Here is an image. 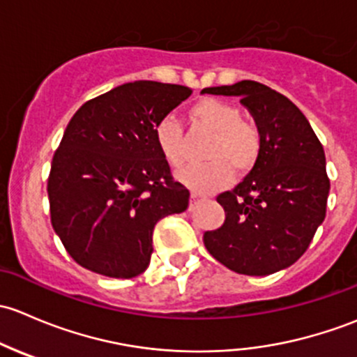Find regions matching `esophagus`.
I'll list each match as a JSON object with an SVG mask.
<instances>
[{
    "label": "esophagus",
    "instance_id": "esophagus-1",
    "mask_svg": "<svg viewBox=\"0 0 357 357\" xmlns=\"http://www.w3.org/2000/svg\"><path fill=\"white\" fill-rule=\"evenodd\" d=\"M197 201H203V197L197 196V194H192V196H190V203H197Z\"/></svg>",
    "mask_w": 357,
    "mask_h": 357
}]
</instances>
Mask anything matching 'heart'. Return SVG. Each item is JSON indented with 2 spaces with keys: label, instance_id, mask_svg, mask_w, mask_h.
<instances>
[{
  "label": "heart",
  "instance_id": "obj_1",
  "mask_svg": "<svg viewBox=\"0 0 357 357\" xmlns=\"http://www.w3.org/2000/svg\"><path fill=\"white\" fill-rule=\"evenodd\" d=\"M192 130L211 134L204 146L203 160L208 163L192 167L178 175L196 192H215L237 174L249 172L261 153V132L252 122L241 119V109L232 102L204 98L189 109ZM153 137L163 160L172 168H182L189 161V144L182 127L172 115L154 123Z\"/></svg>",
  "mask_w": 357,
  "mask_h": 357
}]
</instances>
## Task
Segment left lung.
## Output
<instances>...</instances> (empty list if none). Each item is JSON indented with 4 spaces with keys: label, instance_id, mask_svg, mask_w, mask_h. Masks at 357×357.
I'll list each match as a JSON object with an SVG mask.
<instances>
[{
    "label": "left lung",
    "instance_id": "8db88e82",
    "mask_svg": "<svg viewBox=\"0 0 357 357\" xmlns=\"http://www.w3.org/2000/svg\"><path fill=\"white\" fill-rule=\"evenodd\" d=\"M203 93L241 98L261 132L252 170L216 197L225 222L204 232L206 249L235 273L263 277L284 270L306 252L325 220L330 180L321 142L303 112L264 84L241 80Z\"/></svg>",
    "mask_w": 357,
    "mask_h": 357
}]
</instances>
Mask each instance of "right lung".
I'll return each instance as SVG.
<instances>
[{
    "label": "right lung",
    "mask_w": 357,
    "mask_h": 357,
    "mask_svg": "<svg viewBox=\"0 0 357 357\" xmlns=\"http://www.w3.org/2000/svg\"><path fill=\"white\" fill-rule=\"evenodd\" d=\"M192 94L177 84L135 80L84 102L47 177L51 225L75 263L109 278L148 268L153 230L185 211L190 192L172 177L154 123Z\"/></svg>",
    "instance_id": "add662e5"
}]
</instances>
